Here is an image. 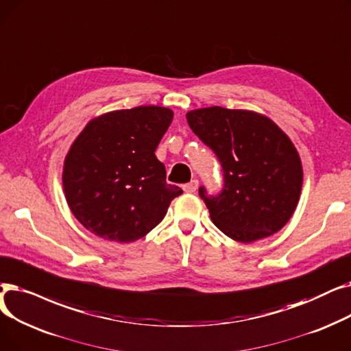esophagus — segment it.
<instances>
[{"instance_id":"34e87169","label":"esophagus","mask_w":351,"mask_h":351,"mask_svg":"<svg viewBox=\"0 0 351 351\" xmlns=\"http://www.w3.org/2000/svg\"><path fill=\"white\" fill-rule=\"evenodd\" d=\"M182 189H184L186 193H194L198 189V180H191L189 184L182 186Z\"/></svg>"}]
</instances>
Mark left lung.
<instances>
[{"label":"left lung","mask_w":351,"mask_h":351,"mask_svg":"<svg viewBox=\"0 0 351 351\" xmlns=\"http://www.w3.org/2000/svg\"><path fill=\"white\" fill-rule=\"evenodd\" d=\"M194 134L223 169L220 194L204 199L213 223L230 239L253 243L286 226L303 186V169L291 140L269 117L223 107L187 112Z\"/></svg>","instance_id":"left-lung-1"}]
</instances>
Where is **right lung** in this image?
Returning <instances> with one entry per match:
<instances>
[{
    "instance_id": "1",
    "label": "right lung",
    "mask_w": 351,
    "mask_h": 351,
    "mask_svg": "<svg viewBox=\"0 0 351 351\" xmlns=\"http://www.w3.org/2000/svg\"><path fill=\"white\" fill-rule=\"evenodd\" d=\"M170 108L140 106L91 120L64 161L65 199L99 239L131 243L152 231L182 190L167 184L154 152L173 121Z\"/></svg>"
}]
</instances>
